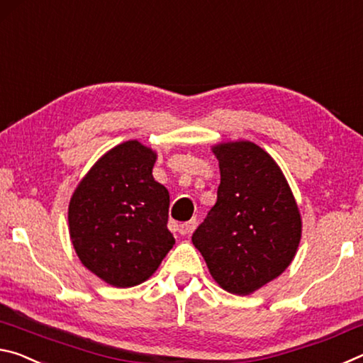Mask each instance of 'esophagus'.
Wrapping results in <instances>:
<instances>
[{
    "mask_svg": "<svg viewBox=\"0 0 363 363\" xmlns=\"http://www.w3.org/2000/svg\"><path fill=\"white\" fill-rule=\"evenodd\" d=\"M194 225H196V222H194V220L185 222V223H182L180 227H178V231H180V235H183V236H188V235L191 233V231L194 230Z\"/></svg>",
    "mask_w": 363,
    "mask_h": 363,
    "instance_id": "34e87169",
    "label": "esophagus"
}]
</instances>
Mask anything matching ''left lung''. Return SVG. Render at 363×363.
<instances>
[{
    "label": "left lung",
    "mask_w": 363,
    "mask_h": 363,
    "mask_svg": "<svg viewBox=\"0 0 363 363\" xmlns=\"http://www.w3.org/2000/svg\"><path fill=\"white\" fill-rule=\"evenodd\" d=\"M212 151L220 167L217 203L191 240L220 288L247 296L288 269L301 241V213L262 147L228 141Z\"/></svg>",
    "instance_id": "1"
}]
</instances>
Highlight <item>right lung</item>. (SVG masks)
<instances>
[{
	"label": "right lung",
	"instance_id": "1",
	"mask_svg": "<svg viewBox=\"0 0 363 363\" xmlns=\"http://www.w3.org/2000/svg\"><path fill=\"white\" fill-rule=\"evenodd\" d=\"M157 154L130 140L112 147L70 198V240L82 264L117 288L146 281L175 245L170 196L152 177Z\"/></svg>",
	"mask_w": 363,
	"mask_h": 363
}]
</instances>
